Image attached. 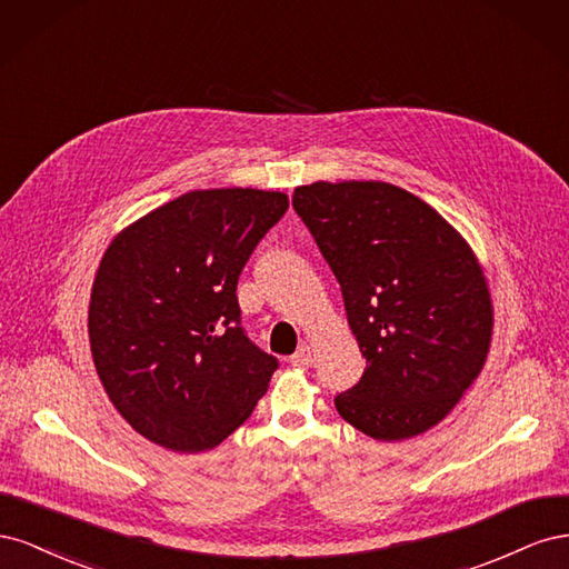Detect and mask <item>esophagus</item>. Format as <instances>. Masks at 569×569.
Returning <instances> with one entry per match:
<instances>
[{
    "instance_id": "esophagus-1",
    "label": "esophagus",
    "mask_w": 569,
    "mask_h": 569,
    "mask_svg": "<svg viewBox=\"0 0 569 569\" xmlns=\"http://www.w3.org/2000/svg\"><path fill=\"white\" fill-rule=\"evenodd\" d=\"M291 366H297V368H308V366H313V349L308 347V343H303V347L291 356V360H289Z\"/></svg>"
}]
</instances>
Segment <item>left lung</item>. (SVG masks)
Segmentation results:
<instances>
[{"label": "left lung", "instance_id": "1", "mask_svg": "<svg viewBox=\"0 0 569 569\" xmlns=\"http://www.w3.org/2000/svg\"><path fill=\"white\" fill-rule=\"evenodd\" d=\"M295 211L341 284L366 372L335 406L377 441L439 425L487 363L493 306L485 268L432 206L380 180L311 182Z\"/></svg>", "mask_w": 569, "mask_h": 569}]
</instances>
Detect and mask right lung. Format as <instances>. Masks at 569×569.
<instances>
[{
  "label": "right lung",
  "instance_id": "right-lung-1",
  "mask_svg": "<svg viewBox=\"0 0 569 569\" xmlns=\"http://www.w3.org/2000/svg\"><path fill=\"white\" fill-rule=\"evenodd\" d=\"M287 206L284 192L194 189L130 222L101 256L88 311L94 368L144 439L216 449L268 391L278 360L247 339L234 291Z\"/></svg>",
  "mask_w": 569,
  "mask_h": 569
}]
</instances>
